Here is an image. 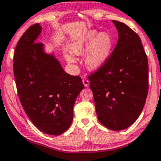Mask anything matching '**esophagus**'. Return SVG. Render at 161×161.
<instances>
[{
  "label": "esophagus",
  "instance_id": "esophagus-1",
  "mask_svg": "<svg viewBox=\"0 0 161 161\" xmlns=\"http://www.w3.org/2000/svg\"><path fill=\"white\" fill-rule=\"evenodd\" d=\"M82 82H83V84H84V85L85 86V87H87V86H89V84H90V81L87 80V78H83Z\"/></svg>",
  "mask_w": 161,
  "mask_h": 161
}]
</instances>
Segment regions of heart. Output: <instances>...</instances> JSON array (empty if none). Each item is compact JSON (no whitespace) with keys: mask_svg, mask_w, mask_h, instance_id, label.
I'll return each mask as SVG.
<instances>
[{"mask_svg":"<svg viewBox=\"0 0 161 161\" xmlns=\"http://www.w3.org/2000/svg\"><path fill=\"white\" fill-rule=\"evenodd\" d=\"M112 39L110 35L106 32L97 33L96 31H91L87 33L80 40L71 45L70 50L75 55H83L86 53L84 63L89 69L100 68L106 62L112 51ZM66 59L69 64L75 62L71 56H66Z\"/></svg>","mask_w":161,"mask_h":161,"instance_id":"heart-1","label":"heart"}]
</instances>
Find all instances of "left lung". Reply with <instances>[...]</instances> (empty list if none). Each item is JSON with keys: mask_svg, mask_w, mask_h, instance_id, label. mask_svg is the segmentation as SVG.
<instances>
[{"mask_svg": "<svg viewBox=\"0 0 161 161\" xmlns=\"http://www.w3.org/2000/svg\"><path fill=\"white\" fill-rule=\"evenodd\" d=\"M106 62L88 76L99 122L112 130L130 126L141 114L149 87L148 60L141 39L124 23Z\"/></svg>", "mask_w": 161, "mask_h": 161, "instance_id": "8db88e82", "label": "left lung"}]
</instances>
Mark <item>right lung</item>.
<instances>
[{"label": "right lung", "mask_w": 161, "mask_h": 161, "mask_svg": "<svg viewBox=\"0 0 161 161\" xmlns=\"http://www.w3.org/2000/svg\"><path fill=\"white\" fill-rule=\"evenodd\" d=\"M38 23L20 38L14 53V80L20 102L33 124L49 135L64 133L70 125L76 98L84 86L81 77L67 74L53 56L36 42Z\"/></svg>", "instance_id": "obj_1"}]
</instances>
